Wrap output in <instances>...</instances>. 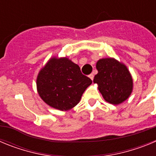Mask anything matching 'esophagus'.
<instances>
[{
  "instance_id": "34e87169",
  "label": "esophagus",
  "mask_w": 156,
  "mask_h": 156,
  "mask_svg": "<svg viewBox=\"0 0 156 156\" xmlns=\"http://www.w3.org/2000/svg\"><path fill=\"white\" fill-rule=\"evenodd\" d=\"M94 76L93 73H91V74H90V75H89V77H90V78L92 80H94Z\"/></svg>"
}]
</instances>
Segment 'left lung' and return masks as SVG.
Here are the masks:
<instances>
[{
	"instance_id": "obj_1",
	"label": "left lung",
	"mask_w": 156,
	"mask_h": 156,
	"mask_svg": "<svg viewBox=\"0 0 156 156\" xmlns=\"http://www.w3.org/2000/svg\"><path fill=\"white\" fill-rule=\"evenodd\" d=\"M98 73L94 83L106 101L119 105L129 98L133 90V79L124 64L113 58H101L96 64Z\"/></svg>"
}]
</instances>
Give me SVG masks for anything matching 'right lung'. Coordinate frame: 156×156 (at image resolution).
I'll return each instance as SVG.
<instances>
[{
  "mask_svg": "<svg viewBox=\"0 0 156 156\" xmlns=\"http://www.w3.org/2000/svg\"><path fill=\"white\" fill-rule=\"evenodd\" d=\"M91 83L89 77L83 75L79 66L67 58H51L37 78V91L41 99L62 111L75 107Z\"/></svg>",
  "mask_w": 156,
  "mask_h": 156,
  "instance_id": "add662e5",
  "label": "right lung"
}]
</instances>
